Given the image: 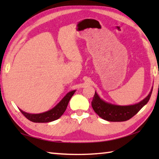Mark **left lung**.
Here are the masks:
<instances>
[{
	"label": "left lung",
	"instance_id": "left-lung-1",
	"mask_svg": "<svg viewBox=\"0 0 159 159\" xmlns=\"http://www.w3.org/2000/svg\"><path fill=\"white\" fill-rule=\"evenodd\" d=\"M153 87L146 98L138 103L132 105L120 106L107 102L95 93L92 101V107L95 112L102 119L113 122L125 121L134 116L149 102Z\"/></svg>",
	"mask_w": 159,
	"mask_h": 159
}]
</instances>
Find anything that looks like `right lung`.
Masks as SVG:
<instances>
[{
	"label": "right lung",
	"mask_w": 159,
	"mask_h": 159,
	"mask_svg": "<svg viewBox=\"0 0 159 159\" xmlns=\"http://www.w3.org/2000/svg\"><path fill=\"white\" fill-rule=\"evenodd\" d=\"M75 92H76L75 90L70 91L55 107H53L52 109H51L49 111L41 113V114H29V113H26L22 111L20 109V110L27 119L32 122L48 123L53 121V120H55L58 119L59 118H60L61 116L64 114L65 110L66 109L70 99L71 98V97L73 96Z\"/></svg>",
	"instance_id": "add662e5"
}]
</instances>
